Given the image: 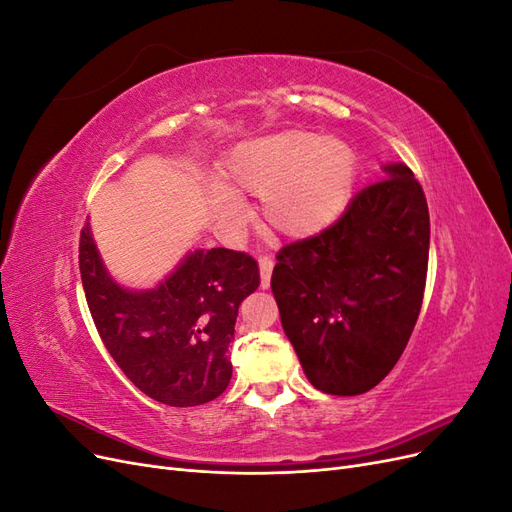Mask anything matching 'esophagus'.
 I'll return each mask as SVG.
<instances>
[{"label": "esophagus", "instance_id": "34e87169", "mask_svg": "<svg viewBox=\"0 0 512 512\" xmlns=\"http://www.w3.org/2000/svg\"><path fill=\"white\" fill-rule=\"evenodd\" d=\"M258 265H260V286H262V288H269L275 260H273V256H269V254H262V256L258 258Z\"/></svg>", "mask_w": 512, "mask_h": 512}]
</instances>
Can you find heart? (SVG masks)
Instances as JSON below:
<instances>
[{
  "label": "heart",
  "instance_id": "b5f03b06",
  "mask_svg": "<svg viewBox=\"0 0 512 512\" xmlns=\"http://www.w3.org/2000/svg\"><path fill=\"white\" fill-rule=\"evenodd\" d=\"M356 175L354 151L339 138L290 130L239 145L224 166L232 190L262 196L265 220L288 237L327 228L348 205ZM226 215L239 213V198L218 190Z\"/></svg>",
  "mask_w": 512,
  "mask_h": 512
}]
</instances>
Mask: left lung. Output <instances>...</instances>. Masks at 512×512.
Wrapping results in <instances>:
<instances>
[{"label": "left lung", "mask_w": 512, "mask_h": 512, "mask_svg": "<svg viewBox=\"0 0 512 512\" xmlns=\"http://www.w3.org/2000/svg\"><path fill=\"white\" fill-rule=\"evenodd\" d=\"M356 192L335 224L277 252L271 290L282 327L318 391L374 389L421 314L429 209L406 164Z\"/></svg>", "instance_id": "obj_1"}]
</instances>
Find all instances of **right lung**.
<instances>
[{
    "label": "right lung",
    "instance_id": "1",
    "mask_svg": "<svg viewBox=\"0 0 512 512\" xmlns=\"http://www.w3.org/2000/svg\"><path fill=\"white\" fill-rule=\"evenodd\" d=\"M79 267L102 344L134 386L173 408L207 404L226 391L239 305L260 286L250 254L196 250L158 288L132 292L106 273L85 226Z\"/></svg>",
    "mask_w": 512,
    "mask_h": 512
}]
</instances>
